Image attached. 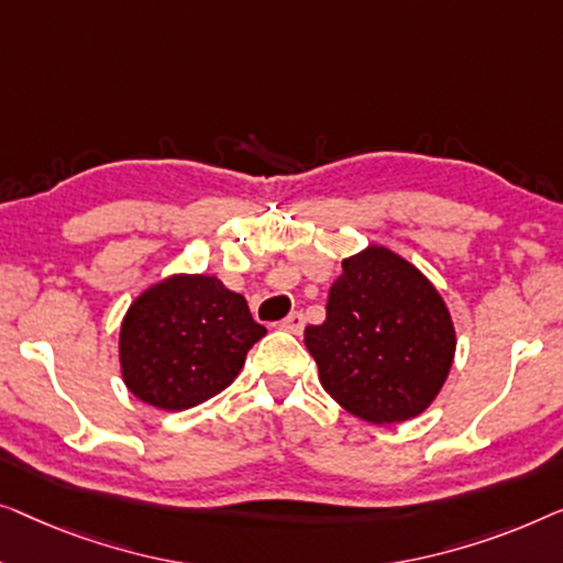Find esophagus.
<instances>
[{
  "mask_svg": "<svg viewBox=\"0 0 563 563\" xmlns=\"http://www.w3.org/2000/svg\"><path fill=\"white\" fill-rule=\"evenodd\" d=\"M303 323H306L303 313L292 311V313H288V316H285V319L280 321V327H283L285 331H290V334H300V331H303Z\"/></svg>",
  "mask_w": 563,
  "mask_h": 563,
  "instance_id": "esophagus-1",
  "label": "esophagus"
}]
</instances>
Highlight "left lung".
Masks as SVG:
<instances>
[{
    "mask_svg": "<svg viewBox=\"0 0 563 563\" xmlns=\"http://www.w3.org/2000/svg\"><path fill=\"white\" fill-rule=\"evenodd\" d=\"M303 342L339 406L369 423H400L441 393L456 331L433 283L393 250L369 244L344 260L327 321L306 327Z\"/></svg>",
    "mask_w": 563,
    "mask_h": 563,
    "instance_id": "obj_1",
    "label": "left lung"
}]
</instances>
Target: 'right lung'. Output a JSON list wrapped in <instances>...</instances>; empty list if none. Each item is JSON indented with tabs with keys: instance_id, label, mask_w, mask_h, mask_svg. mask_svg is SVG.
<instances>
[{
	"instance_id": "1",
	"label": "right lung",
	"mask_w": 563,
	"mask_h": 563,
	"mask_svg": "<svg viewBox=\"0 0 563 563\" xmlns=\"http://www.w3.org/2000/svg\"><path fill=\"white\" fill-rule=\"evenodd\" d=\"M265 327L247 300L213 275H170L126 308L120 329L122 379L134 398L186 410L213 398L240 375Z\"/></svg>"
}]
</instances>
